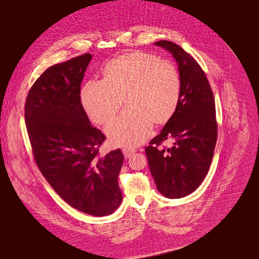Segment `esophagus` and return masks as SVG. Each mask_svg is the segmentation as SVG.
<instances>
[{"label": "esophagus", "instance_id": "1", "mask_svg": "<svg viewBox=\"0 0 259 259\" xmlns=\"http://www.w3.org/2000/svg\"><path fill=\"white\" fill-rule=\"evenodd\" d=\"M122 153H124L126 158H129V157H131L135 153V150H134V149L125 148V149H122Z\"/></svg>", "mask_w": 259, "mask_h": 259}]
</instances>
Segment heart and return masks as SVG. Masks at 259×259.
Wrapping results in <instances>:
<instances>
[{
  "label": "heart",
  "instance_id": "1",
  "mask_svg": "<svg viewBox=\"0 0 259 259\" xmlns=\"http://www.w3.org/2000/svg\"><path fill=\"white\" fill-rule=\"evenodd\" d=\"M181 97L176 67L143 51H132L111 60L104 68V79L89 80L80 99L97 124L114 117L125 98L127 110L106 127L110 142L119 147L141 145L153 122L164 125L173 116Z\"/></svg>",
  "mask_w": 259,
  "mask_h": 259
}]
</instances>
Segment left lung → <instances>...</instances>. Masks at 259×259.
I'll list each match as a JSON object with an SVG mask.
<instances>
[{"instance_id": "8db88e82", "label": "left lung", "mask_w": 259, "mask_h": 259, "mask_svg": "<svg viewBox=\"0 0 259 259\" xmlns=\"http://www.w3.org/2000/svg\"><path fill=\"white\" fill-rule=\"evenodd\" d=\"M154 45L178 63L181 97L173 116L145 152L159 193L182 198L200 186L211 165L217 140L214 97L205 72L189 53L169 40ZM166 139L174 140L172 147L158 148Z\"/></svg>"}]
</instances>
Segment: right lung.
<instances>
[{"instance_id": "right-lung-1", "label": "right lung", "mask_w": 259, "mask_h": 259, "mask_svg": "<svg viewBox=\"0 0 259 259\" xmlns=\"http://www.w3.org/2000/svg\"><path fill=\"white\" fill-rule=\"evenodd\" d=\"M90 53L46 69L31 87L25 120L38 169L74 209L93 216L112 214L121 202L117 178L120 149L104 157L105 135L91 126L80 103V84Z\"/></svg>"}]
</instances>
